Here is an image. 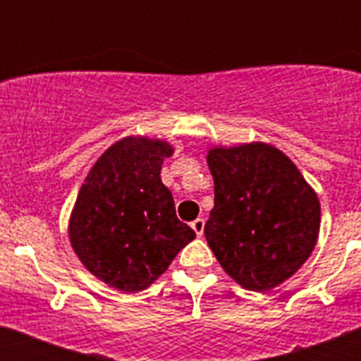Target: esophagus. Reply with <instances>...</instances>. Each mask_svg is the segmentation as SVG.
Here are the masks:
<instances>
[{
    "label": "esophagus",
    "mask_w": 361,
    "mask_h": 361,
    "mask_svg": "<svg viewBox=\"0 0 361 361\" xmlns=\"http://www.w3.org/2000/svg\"><path fill=\"white\" fill-rule=\"evenodd\" d=\"M191 229L197 233V237H200L204 233V219H197L191 222Z\"/></svg>",
    "instance_id": "1"
}]
</instances>
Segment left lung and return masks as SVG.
<instances>
[{
	"mask_svg": "<svg viewBox=\"0 0 361 361\" xmlns=\"http://www.w3.org/2000/svg\"><path fill=\"white\" fill-rule=\"evenodd\" d=\"M215 206L204 235L216 260L250 291L295 275L314 250L320 202L291 159L262 142L213 148Z\"/></svg>",
	"mask_w": 361,
	"mask_h": 361,
	"instance_id": "8db88e82",
	"label": "left lung"
}]
</instances>
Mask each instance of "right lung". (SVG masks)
<instances>
[{
  "instance_id": "1",
  "label": "right lung",
  "mask_w": 361,
  "mask_h": 361,
  "mask_svg": "<svg viewBox=\"0 0 361 361\" xmlns=\"http://www.w3.org/2000/svg\"><path fill=\"white\" fill-rule=\"evenodd\" d=\"M171 152L157 139L126 137L101 155L75 200L73 251L99 280L124 293L148 288L195 238L161 180Z\"/></svg>"
}]
</instances>
